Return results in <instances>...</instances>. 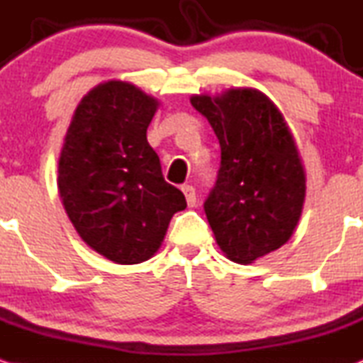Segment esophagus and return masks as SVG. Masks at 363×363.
Wrapping results in <instances>:
<instances>
[{
	"instance_id": "1",
	"label": "esophagus",
	"mask_w": 363,
	"mask_h": 363,
	"mask_svg": "<svg viewBox=\"0 0 363 363\" xmlns=\"http://www.w3.org/2000/svg\"><path fill=\"white\" fill-rule=\"evenodd\" d=\"M182 191L185 194V199H186V203H189V207H194L195 203H197V194H195V189L191 185H183L182 186Z\"/></svg>"
}]
</instances>
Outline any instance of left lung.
Wrapping results in <instances>:
<instances>
[{
	"label": "left lung",
	"instance_id": "left-lung-1",
	"mask_svg": "<svg viewBox=\"0 0 363 363\" xmlns=\"http://www.w3.org/2000/svg\"><path fill=\"white\" fill-rule=\"evenodd\" d=\"M220 144L219 178L206 200L217 246L236 263L282 248L299 224L306 172L282 112L257 88L191 95Z\"/></svg>",
	"mask_w": 363,
	"mask_h": 363
}]
</instances>
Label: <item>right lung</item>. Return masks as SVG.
Returning <instances> with one entry per match:
<instances>
[{
  "instance_id": "add662e5",
  "label": "right lung",
  "mask_w": 363,
  "mask_h": 363,
  "mask_svg": "<svg viewBox=\"0 0 363 363\" xmlns=\"http://www.w3.org/2000/svg\"><path fill=\"white\" fill-rule=\"evenodd\" d=\"M157 108V98L129 81H104L79 100L59 155L64 211L81 240L118 265L155 257L186 207L147 143Z\"/></svg>"
}]
</instances>
